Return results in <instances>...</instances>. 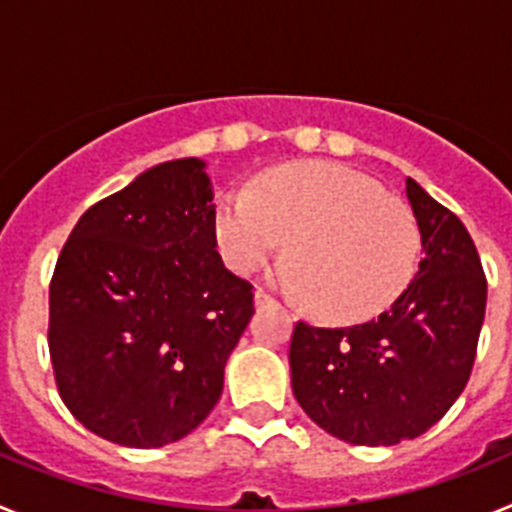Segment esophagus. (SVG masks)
<instances>
[{
    "label": "esophagus",
    "instance_id": "obj_1",
    "mask_svg": "<svg viewBox=\"0 0 512 512\" xmlns=\"http://www.w3.org/2000/svg\"><path fill=\"white\" fill-rule=\"evenodd\" d=\"M253 302H256V307H266V305H271V295L269 292H264V289H256V292H253Z\"/></svg>",
    "mask_w": 512,
    "mask_h": 512
}]
</instances>
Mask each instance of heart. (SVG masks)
Returning <instances> with one entry per match:
<instances>
[{
    "label": "heart",
    "instance_id": "b5f03b06",
    "mask_svg": "<svg viewBox=\"0 0 512 512\" xmlns=\"http://www.w3.org/2000/svg\"><path fill=\"white\" fill-rule=\"evenodd\" d=\"M215 238L238 274L287 246L282 287L336 323H359L413 282L420 233L413 212L372 176L341 164H297L261 176L253 194H225Z\"/></svg>",
    "mask_w": 512,
    "mask_h": 512
}]
</instances>
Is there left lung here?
I'll return each mask as SVG.
<instances>
[{
	"instance_id": "1",
	"label": "left lung",
	"mask_w": 512,
	"mask_h": 512,
	"mask_svg": "<svg viewBox=\"0 0 512 512\" xmlns=\"http://www.w3.org/2000/svg\"><path fill=\"white\" fill-rule=\"evenodd\" d=\"M405 192L423 246L408 289L369 323L300 320L289 343L300 408L354 446H395L438 423L467 387L485 320L487 279L472 235L410 176Z\"/></svg>"
}]
</instances>
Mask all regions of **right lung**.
<instances>
[{
    "label": "right lung",
    "instance_id": "obj_1",
    "mask_svg": "<svg viewBox=\"0 0 512 512\" xmlns=\"http://www.w3.org/2000/svg\"><path fill=\"white\" fill-rule=\"evenodd\" d=\"M253 287L225 269L205 161H166L89 207L51 279L63 405L130 449L192 433L223 395Z\"/></svg>",
    "mask_w": 512,
    "mask_h": 512
}]
</instances>
